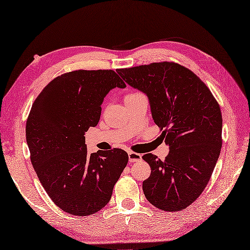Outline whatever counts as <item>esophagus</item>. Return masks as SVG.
I'll use <instances>...</instances> for the list:
<instances>
[{
  "instance_id": "34e87169",
  "label": "esophagus",
  "mask_w": 250,
  "mask_h": 250,
  "mask_svg": "<svg viewBox=\"0 0 250 250\" xmlns=\"http://www.w3.org/2000/svg\"><path fill=\"white\" fill-rule=\"evenodd\" d=\"M128 158H129V162H138L141 161V154L134 152V151H129L128 152Z\"/></svg>"
}]
</instances>
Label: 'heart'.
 I'll use <instances>...</instances> for the list:
<instances>
[{
    "label": "heart",
    "mask_w": 250,
    "mask_h": 250,
    "mask_svg": "<svg viewBox=\"0 0 250 250\" xmlns=\"http://www.w3.org/2000/svg\"><path fill=\"white\" fill-rule=\"evenodd\" d=\"M140 92H131V93H128V94H126L125 96V100L126 99H130V98H133V97H135V96H137V94H139Z\"/></svg>",
    "instance_id": "obj_1"
}]
</instances>
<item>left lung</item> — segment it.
I'll list each match as a JSON object with an SVG mask.
<instances>
[{
	"label": "left lung",
	"instance_id": "8db88e82",
	"mask_svg": "<svg viewBox=\"0 0 250 250\" xmlns=\"http://www.w3.org/2000/svg\"><path fill=\"white\" fill-rule=\"evenodd\" d=\"M118 73L146 93L153 121L170 146L164 161L151 153L142 157L151 170L142 183L145 195L162 210H182L203 193L219 159V103L196 74L175 62L119 69Z\"/></svg>",
	"mask_w": 250,
	"mask_h": 250
}]
</instances>
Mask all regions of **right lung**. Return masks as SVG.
<instances>
[{
    "mask_svg": "<svg viewBox=\"0 0 250 250\" xmlns=\"http://www.w3.org/2000/svg\"><path fill=\"white\" fill-rule=\"evenodd\" d=\"M125 86L114 70H74L53 79L32 104L25 131L31 164L47 195L71 215L105 207L128 163L121 148L89 153L84 136L98 125L105 94Z\"/></svg>",
    "mask_w": 250,
    "mask_h": 250,
    "instance_id": "1",
    "label": "right lung"
}]
</instances>
